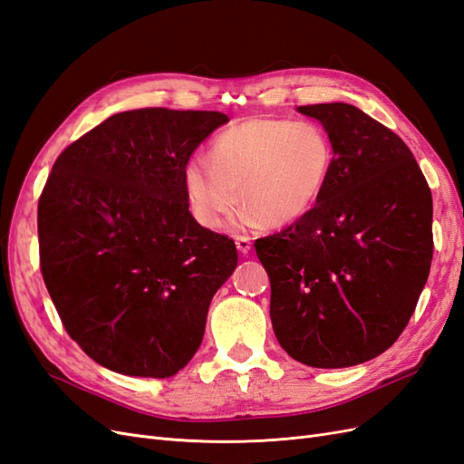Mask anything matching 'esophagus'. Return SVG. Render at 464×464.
<instances>
[{"mask_svg": "<svg viewBox=\"0 0 464 464\" xmlns=\"http://www.w3.org/2000/svg\"><path fill=\"white\" fill-rule=\"evenodd\" d=\"M236 247L242 251V254H247L251 249V237L249 236H236Z\"/></svg>", "mask_w": 464, "mask_h": 464, "instance_id": "obj_1", "label": "esophagus"}]
</instances>
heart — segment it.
Instances as JSON below:
<instances>
[{
  "instance_id": "b5f03b06",
  "label": "heart",
  "mask_w": 464,
  "mask_h": 464,
  "mask_svg": "<svg viewBox=\"0 0 464 464\" xmlns=\"http://www.w3.org/2000/svg\"><path fill=\"white\" fill-rule=\"evenodd\" d=\"M333 164L327 133L312 121L249 118L222 130L208 160L186 164L184 186L191 215L207 228H222L237 208L263 227L304 217L325 188Z\"/></svg>"
}]
</instances>
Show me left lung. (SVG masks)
Instances as JSON below:
<instances>
[{
  "label": "left lung",
  "mask_w": 464,
  "mask_h": 464,
  "mask_svg": "<svg viewBox=\"0 0 464 464\" xmlns=\"http://www.w3.org/2000/svg\"><path fill=\"white\" fill-rule=\"evenodd\" d=\"M333 145L315 205L256 240L271 280V321L288 356L348 368L395 343L433 256L431 191L411 149L353 104H307Z\"/></svg>",
  "instance_id": "obj_1"
}]
</instances>
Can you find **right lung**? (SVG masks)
<instances>
[{
	"label": "right lung",
	"mask_w": 464,
	"mask_h": 464,
	"mask_svg": "<svg viewBox=\"0 0 464 464\" xmlns=\"http://www.w3.org/2000/svg\"><path fill=\"white\" fill-rule=\"evenodd\" d=\"M222 111H120L55 159L38 199L40 271L67 334L101 366L170 377L198 353L237 265L189 213L184 170Z\"/></svg>",
	"instance_id": "1"
}]
</instances>
